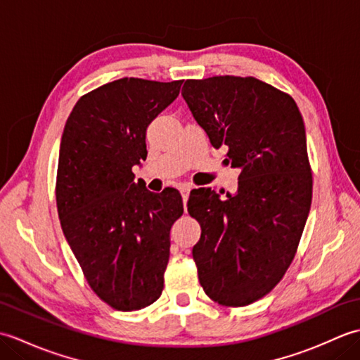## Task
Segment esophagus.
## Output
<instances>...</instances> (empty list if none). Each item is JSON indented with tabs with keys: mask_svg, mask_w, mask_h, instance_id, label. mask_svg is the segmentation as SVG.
<instances>
[{
	"mask_svg": "<svg viewBox=\"0 0 360 360\" xmlns=\"http://www.w3.org/2000/svg\"><path fill=\"white\" fill-rule=\"evenodd\" d=\"M181 196H182V201H184V207L187 205V200H188V193H190V187L188 186H182L179 188Z\"/></svg>",
	"mask_w": 360,
	"mask_h": 360,
	"instance_id": "esophagus-1",
	"label": "esophagus"
}]
</instances>
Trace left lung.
Returning <instances> with one entry per match:
<instances>
[{"label":"left lung","instance_id":"8db88e82","mask_svg":"<svg viewBox=\"0 0 360 360\" xmlns=\"http://www.w3.org/2000/svg\"><path fill=\"white\" fill-rule=\"evenodd\" d=\"M182 97L213 148L240 168L238 188L221 200L190 193L201 224L193 246L198 277L213 302L246 307L283 278L295 257L312 200L307 133L294 98L254 77L187 80Z\"/></svg>","mask_w":360,"mask_h":360}]
</instances>
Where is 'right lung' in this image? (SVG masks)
<instances>
[{
    "mask_svg": "<svg viewBox=\"0 0 360 360\" xmlns=\"http://www.w3.org/2000/svg\"><path fill=\"white\" fill-rule=\"evenodd\" d=\"M181 85L134 77L106 83L79 98L63 129L60 224L91 289L117 311L148 307L164 289L170 229L184 205L178 190H147L133 167L147 158L151 120Z\"/></svg>",
    "mask_w": 360,
    "mask_h": 360,
    "instance_id": "1",
    "label": "right lung"
}]
</instances>
